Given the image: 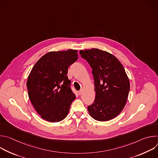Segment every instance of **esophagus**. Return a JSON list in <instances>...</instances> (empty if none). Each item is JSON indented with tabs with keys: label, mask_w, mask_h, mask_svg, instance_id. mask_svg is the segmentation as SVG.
<instances>
[{
	"label": "esophagus",
	"mask_w": 158,
	"mask_h": 158,
	"mask_svg": "<svg viewBox=\"0 0 158 158\" xmlns=\"http://www.w3.org/2000/svg\"><path fill=\"white\" fill-rule=\"evenodd\" d=\"M82 90H80V91L78 92V94H79V95H81V94H82Z\"/></svg>",
	"instance_id": "34e87169"
}]
</instances>
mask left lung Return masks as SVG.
Masks as SVG:
<instances>
[{
  "label": "left lung",
  "mask_w": 158,
  "mask_h": 158,
  "mask_svg": "<svg viewBox=\"0 0 158 158\" xmlns=\"http://www.w3.org/2000/svg\"><path fill=\"white\" fill-rule=\"evenodd\" d=\"M79 54L93 69L96 98L87 106L90 116L99 121L116 118L124 107L130 89L124 67L115 56L98 49L81 50Z\"/></svg>",
  "instance_id": "8db88e82"
}]
</instances>
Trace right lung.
I'll return each mask as SVG.
<instances>
[{"label": "right lung", "mask_w": 158, "mask_h": 158, "mask_svg": "<svg viewBox=\"0 0 158 158\" xmlns=\"http://www.w3.org/2000/svg\"><path fill=\"white\" fill-rule=\"evenodd\" d=\"M77 59L76 50L49 52L34 65L27 81L28 95L43 119L56 123L67 116L76 95L67 74Z\"/></svg>", "instance_id": "add662e5"}]
</instances>
